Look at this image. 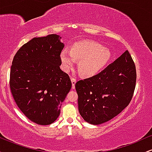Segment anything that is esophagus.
<instances>
[{"label": "esophagus", "instance_id": "1", "mask_svg": "<svg viewBox=\"0 0 152 152\" xmlns=\"http://www.w3.org/2000/svg\"><path fill=\"white\" fill-rule=\"evenodd\" d=\"M71 83H72V88H75V84H76L77 80L74 78H71Z\"/></svg>", "mask_w": 152, "mask_h": 152}]
</instances>
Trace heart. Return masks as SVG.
<instances>
[{"mask_svg":"<svg viewBox=\"0 0 152 152\" xmlns=\"http://www.w3.org/2000/svg\"><path fill=\"white\" fill-rule=\"evenodd\" d=\"M60 56L64 71H70L76 61H79V72L83 76H91L105 67L111 58V53L99 43L85 40L74 43L71 47L70 51L63 50Z\"/></svg>","mask_w":152,"mask_h":152,"instance_id":"b5f03b06","label":"heart"}]
</instances>
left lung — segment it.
Returning <instances> with one entry per match:
<instances>
[{"label": "left lung", "mask_w": 152, "mask_h": 152, "mask_svg": "<svg viewBox=\"0 0 152 152\" xmlns=\"http://www.w3.org/2000/svg\"><path fill=\"white\" fill-rule=\"evenodd\" d=\"M136 80L135 64L129 52L126 50L99 74L76 82L75 87L81 116L94 125L105 123L117 116L129 104Z\"/></svg>", "instance_id": "1"}]
</instances>
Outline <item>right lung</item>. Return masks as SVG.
Returning a JSON list of instances; mask_svg holds the SVG:
<instances>
[{
  "instance_id": "1",
  "label": "right lung",
  "mask_w": 152,
  "mask_h": 152,
  "mask_svg": "<svg viewBox=\"0 0 152 152\" xmlns=\"http://www.w3.org/2000/svg\"><path fill=\"white\" fill-rule=\"evenodd\" d=\"M56 34L34 38L15 53L10 73V88L17 106L31 121L49 125L58 117L70 91L69 75L61 71L64 47Z\"/></svg>"
}]
</instances>
